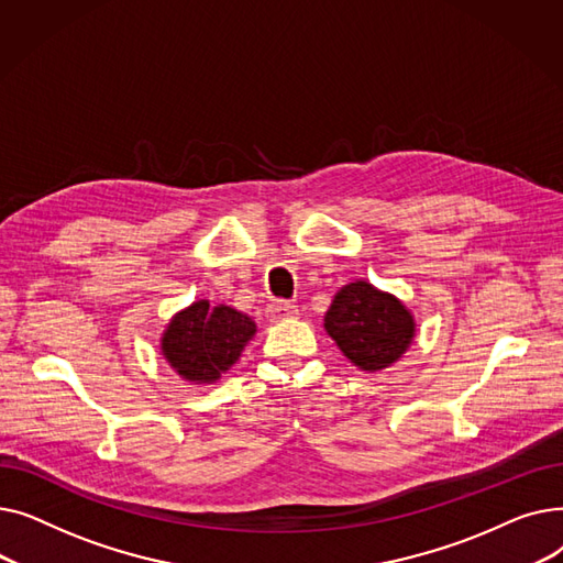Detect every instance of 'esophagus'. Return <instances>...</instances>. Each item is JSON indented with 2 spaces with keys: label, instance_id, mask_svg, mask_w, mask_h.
<instances>
[{
  "label": "esophagus",
  "instance_id": "34e87169",
  "mask_svg": "<svg viewBox=\"0 0 563 563\" xmlns=\"http://www.w3.org/2000/svg\"><path fill=\"white\" fill-rule=\"evenodd\" d=\"M299 314V308L294 303H287V301H274L266 306V317H269L272 321H285L289 317H297Z\"/></svg>",
  "mask_w": 563,
  "mask_h": 563
}]
</instances>
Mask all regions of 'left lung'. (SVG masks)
I'll return each mask as SVG.
<instances>
[{"instance_id": "1", "label": "left lung", "mask_w": 563, "mask_h": 563, "mask_svg": "<svg viewBox=\"0 0 563 563\" xmlns=\"http://www.w3.org/2000/svg\"><path fill=\"white\" fill-rule=\"evenodd\" d=\"M416 327L401 299L367 280L340 287L323 317V329L344 358L367 374L395 365L416 340Z\"/></svg>"}]
</instances>
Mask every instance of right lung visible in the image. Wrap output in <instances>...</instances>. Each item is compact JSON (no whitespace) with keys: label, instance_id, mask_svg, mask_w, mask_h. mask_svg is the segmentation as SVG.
Returning <instances> with one entry per match:
<instances>
[{"label":"right lung","instance_id":"add662e5","mask_svg":"<svg viewBox=\"0 0 563 563\" xmlns=\"http://www.w3.org/2000/svg\"><path fill=\"white\" fill-rule=\"evenodd\" d=\"M257 333L255 321L230 306L194 301L175 312L159 340L164 361L183 380L207 386L217 383Z\"/></svg>","mask_w":563,"mask_h":563}]
</instances>
